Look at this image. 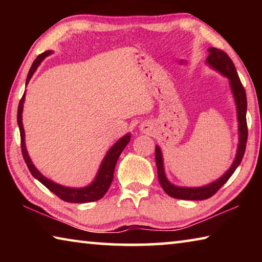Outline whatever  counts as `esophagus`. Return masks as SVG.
Returning <instances> with one entry per match:
<instances>
[{
    "instance_id": "esophagus-1",
    "label": "esophagus",
    "mask_w": 262,
    "mask_h": 262,
    "mask_svg": "<svg viewBox=\"0 0 262 262\" xmlns=\"http://www.w3.org/2000/svg\"><path fill=\"white\" fill-rule=\"evenodd\" d=\"M141 130L143 133H148L150 130V127L148 125H141Z\"/></svg>"
}]
</instances>
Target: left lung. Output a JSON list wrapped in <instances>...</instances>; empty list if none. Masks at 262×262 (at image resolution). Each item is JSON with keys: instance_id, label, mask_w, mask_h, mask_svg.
Masks as SVG:
<instances>
[{"instance_id": "8db88e82", "label": "left lung", "mask_w": 262, "mask_h": 262, "mask_svg": "<svg viewBox=\"0 0 262 262\" xmlns=\"http://www.w3.org/2000/svg\"><path fill=\"white\" fill-rule=\"evenodd\" d=\"M209 55L207 57V63L210 66L212 69L220 72L225 77H228L230 88H231L232 95L234 101H236L237 106V118H238V130H239V143L237 148L236 158L232 163L231 167L225 172V173L212 183L208 184L206 186H201V187H180V186H176L171 184L167 180L165 176V171H164V164H163V155L161 148L156 145V151H155V158H156V165H157V174L158 180L161 184L162 188L164 189L167 195L179 199V200H206V199L211 198L217 190H219L222 186H223L229 180L230 177L233 174L236 168L239 166L242 159L244 157L246 149V142H247V122H246V110H247V100H246V92L244 89L243 84L239 79L238 73L234 67L232 60L230 59L228 54L223 51L219 50V48L210 47Z\"/></svg>"}]
</instances>
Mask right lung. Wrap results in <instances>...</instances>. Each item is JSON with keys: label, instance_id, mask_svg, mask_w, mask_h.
<instances>
[{"label": "right lung", "instance_id": "obj_1", "mask_svg": "<svg viewBox=\"0 0 262 262\" xmlns=\"http://www.w3.org/2000/svg\"><path fill=\"white\" fill-rule=\"evenodd\" d=\"M52 54V51H46L41 53L40 55H38L37 59L31 66L30 72L28 74V77H26V85L30 82L31 77L34 74L35 70H37L38 66L41 63V61L45 59L46 56ZM25 100V92L18 105V111H17V122H18L19 127V133H20V148H21V154H23L24 161L28 165L29 170L35 179L40 181V183L46 186V187L51 190V192L54 193L57 198H60L61 200L72 202V203H86V202H92L97 201L104 196L107 192L111 183L113 180V174H114V168L117 165L118 158L122 152V150L126 148V145L129 143L130 141V134H127L120 140L117 141L112 148H111L107 154H106L105 158L100 164V167L98 170V173H97L95 180L92 181L90 185L85 186V187L81 188H72V187H64V186L59 185L54 183V181L50 180L46 177H43L40 172L37 170V167L33 165L32 161L28 154V150L25 147V132L23 127V121H21V113H23V105Z\"/></svg>", "mask_w": 262, "mask_h": 262}]
</instances>
